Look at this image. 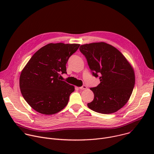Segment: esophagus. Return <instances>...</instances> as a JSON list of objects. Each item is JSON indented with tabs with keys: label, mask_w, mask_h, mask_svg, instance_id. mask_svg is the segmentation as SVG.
<instances>
[{
	"label": "esophagus",
	"mask_w": 154,
	"mask_h": 154,
	"mask_svg": "<svg viewBox=\"0 0 154 154\" xmlns=\"http://www.w3.org/2000/svg\"><path fill=\"white\" fill-rule=\"evenodd\" d=\"M87 88V87H86V85H83L82 86H81V87H79V89L80 90H85V89H86Z\"/></svg>",
	"instance_id": "1"
}]
</instances>
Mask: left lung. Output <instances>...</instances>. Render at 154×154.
Masks as SVG:
<instances>
[{
    "label": "left lung",
    "mask_w": 154,
    "mask_h": 154,
    "mask_svg": "<svg viewBox=\"0 0 154 154\" xmlns=\"http://www.w3.org/2000/svg\"><path fill=\"white\" fill-rule=\"evenodd\" d=\"M93 75H100V83L91 88L94 97L87 105L92 110L111 114L122 108L129 100L135 82L132 66L114 46L104 42L81 45Z\"/></svg>",
    "instance_id": "obj_1"
}]
</instances>
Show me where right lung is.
Listing matches in <instances>:
<instances>
[{"label":"right lung","instance_id":"1","mask_svg":"<svg viewBox=\"0 0 154 154\" xmlns=\"http://www.w3.org/2000/svg\"><path fill=\"white\" fill-rule=\"evenodd\" d=\"M79 44L49 43L36 52L22 70L19 87L28 104L46 115L57 113L67 105L74 86L60 80L66 64Z\"/></svg>","mask_w":154,"mask_h":154}]
</instances>
